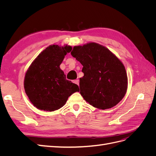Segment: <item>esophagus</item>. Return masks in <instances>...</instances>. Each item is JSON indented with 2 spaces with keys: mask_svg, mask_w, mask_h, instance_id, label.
Masks as SVG:
<instances>
[{
  "mask_svg": "<svg viewBox=\"0 0 156 156\" xmlns=\"http://www.w3.org/2000/svg\"><path fill=\"white\" fill-rule=\"evenodd\" d=\"M73 83H75L76 84H77V85H79V80H78V79L74 80V81H73Z\"/></svg>",
  "mask_w": 156,
  "mask_h": 156,
  "instance_id": "obj_1",
  "label": "esophagus"
}]
</instances>
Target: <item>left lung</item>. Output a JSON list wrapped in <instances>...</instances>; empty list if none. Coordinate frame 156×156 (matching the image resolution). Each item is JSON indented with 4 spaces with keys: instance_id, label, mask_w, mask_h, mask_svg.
<instances>
[{
    "instance_id": "8db88e82",
    "label": "left lung",
    "mask_w": 156,
    "mask_h": 156,
    "mask_svg": "<svg viewBox=\"0 0 156 156\" xmlns=\"http://www.w3.org/2000/svg\"><path fill=\"white\" fill-rule=\"evenodd\" d=\"M83 68L79 79L81 96L90 105L105 110L116 105L127 89V76L121 60L95 42L74 46L71 52Z\"/></svg>"
}]
</instances>
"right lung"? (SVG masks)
I'll use <instances>...</instances> for the list:
<instances>
[{"mask_svg":"<svg viewBox=\"0 0 156 156\" xmlns=\"http://www.w3.org/2000/svg\"><path fill=\"white\" fill-rule=\"evenodd\" d=\"M72 50L68 45H51L31 63L25 73L24 88L32 105L40 110L55 111L62 107L79 88L66 79L60 65Z\"/></svg>","mask_w":156,"mask_h":156,"instance_id":"1","label":"right lung"}]
</instances>
